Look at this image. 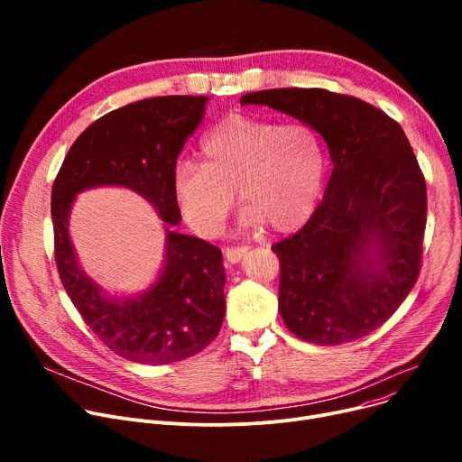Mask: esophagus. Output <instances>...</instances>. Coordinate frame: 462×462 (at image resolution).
<instances>
[{
  "instance_id": "1",
  "label": "esophagus",
  "mask_w": 462,
  "mask_h": 462,
  "mask_svg": "<svg viewBox=\"0 0 462 462\" xmlns=\"http://www.w3.org/2000/svg\"><path fill=\"white\" fill-rule=\"evenodd\" d=\"M247 251H249V247H245V245H241V247H226L225 249V256H226L228 262L237 263L241 258L247 254Z\"/></svg>"
}]
</instances>
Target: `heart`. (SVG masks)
<instances>
[{
	"instance_id": "obj_1",
	"label": "heart",
	"mask_w": 462,
	"mask_h": 462,
	"mask_svg": "<svg viewBox=\"0 0 462 462\" xmlns=\"http://www.w3.org/2000/svg\"><path fill=\"white\" fill-rule=\"evenodd\" d=\"M202 161L176 166L172 192L194 232L213 237L236 206L245 204V226L275 232L301 226L322 194L328 153L320 133L309 124L230 114L204 136Z\"/></svg>"
}]
</instances>
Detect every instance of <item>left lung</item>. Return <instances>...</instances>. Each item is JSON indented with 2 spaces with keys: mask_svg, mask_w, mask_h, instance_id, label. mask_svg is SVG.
Masks as SVG:
<instances>
[{
  "mask_svg": "<svg viewBox=\"0 0 462 462\" xmlns=\"http://www.w3.org/2000/svg\"><path fill=\"white\" fill-rule=\"evenodd\" d=\"M239 103L312 125L333 161L320 206L272 245L286 328L328 346L369 335L399 309L421 270L427 187L402 127L357 97L319 88L263 89Z\"/></svg>",
  "mask_w": 462,
  "mask_h": 462,
  "instance_id": "obj_1",
  "label": "left lung"
}]
</instances>
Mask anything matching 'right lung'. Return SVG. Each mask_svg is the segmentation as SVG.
Returning <instances> with one entry per match:
<instances>
[{"mask_svg": "<svg viewBox=\"0 0 462 462\" xmlns=\"http://www.w3.org/2000/svg\"><path fill=\"white\" fill-rule=\"evenodd\" d=\"M208 97L166 95L99 117L75 140L52 185L54 256L65 292L89 329L114 354L166 365L202 352L221 329L225 268L221 249L167 227V260L158 282L134 300H110L80 270L68 239L76 192L121 184L150 199L172 226L181 221L172 180Z\"/></svg>", "mask_w": 462, "mask_h": 462, "instance_id": "1", "label": "right lung"}]
</instances>
